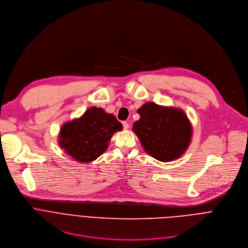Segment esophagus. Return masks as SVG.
Segmentation results:
<instances>
[{"mask_svg":"<svg viewBox=\"0 0 248 248\" xmlns=\"http://www.w3.org/2000/svg\"><path fill=\"white\" fill-rule=\"evenodd\" d=\"M122 124H123V126H124V129H127V128H128V126H129V125H128V124H127L126 122H123Z\"/></svg>","mask_w":248,"mask_h":248,"instance_id":"1","label":"esophagus"}]
</instances>
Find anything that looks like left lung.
<instances>
[{
  "label": "left lung",
  "mask_w": 248,
  "mask_h": 248,
  "mask_svg": "<svg viewBox=\"0 0 248 248\" xmlns=\"http://www.w3.org/2000/svg\"><path fill=\"white\" fill-rule=\"evenodd\" d=\"M137 113L140 119L133 124L132 129L149 155L169 162L185 153L190 143L191 125L183 111L150 102Z\"/></svg>",
  "instance_id": "left-lung-1"
}]
</instances>
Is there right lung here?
Listing matches in <instances>:
<instances>
[{"instance_id":"obj_1","label":"right lung","mask_w":248,"mask_h":248,"mask_svg":"<svg viewBox=\"0 0 248 248\" xmlns=\"http://www.w3.org/2000/svg\"><path fill=\"white\" fill-rule=\"evenodd\" d=\"M122 128L114 115L92 107L81 118L62 125L60 146L78 162L89 163L107 149L112 135Z\"/></svg>"}]
</instances>
